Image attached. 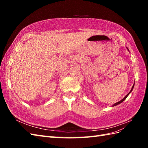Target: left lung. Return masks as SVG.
Masks as SVG:
<instances>
[{
	"instance_id": "obj_1",
	"label": "left lung",
	"mask_w": 148,
	"mask_h": 148,
	"mask_svg": "<svg viewBox=\"0 0 148 148\" xmlns=\"http://www.w3.org/2000/svg\"><path fill=\"white\" fill-rule=\"evenodd\" d=\"M128 49V48H127ZM128 51H129V50H128ZM134 85H133V86H132V89H131V90L130 91V92L129 93H128V94H127V95H126V96H125V97H124V98L123 99L121 100H120V101H119L118 102H116V103H114V105H113L112 106H116V105H118V104H119V103H121V102H123L124 101V100H125V99H127V97L128 96V95H129V94L131 93V92H132V90H133V88H134Z\"/></svg>"
}]
</instances>
